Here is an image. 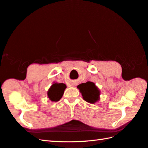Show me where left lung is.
Masks as SVG:
<instances>
[{"label": "left lung", "mask_w": 148, "mask_h": 148, "mask_svg": "<svg viewBox=\"0 0 148 148\" xmlns=\"http://www.w3.org/2000/svg\"><path fill=\"white\" fill-rule=\"evenodd\" d=\"M77 88L82 93L83 99L86 102L94 104L100 99V90L93 82H87L80 84Z\"/></svg>", "instance_id": "1"}]
</instances>
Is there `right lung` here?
<instances>
[{
    "label": "right lung",
    "mask_w": 148,
    "mask_h": 148,
    "mask_svg": "<svg viewBox=\"0 0 148 148\" xmlns=\"http://www.w3.org/2000/svg\"><path fill=\"white\" fill-rule=\"evenodd\" d=\"M66 86L64 83H54L47 91L49 99L53 102H57L62 97Z\"/></svg>",
    "instance_id": "add662e5"
}]
</instances>
